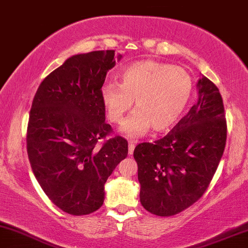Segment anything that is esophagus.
Wrapping results in <instances>:
<instances>
[{
    "label": "esophagus",
    "mask_w": 248,
    "mask_h": 248,
    "mask_svg": "<svg viewBox=\"0 0 248 248\" xmlns=\"http://www.w3.org/2000/svg\"><path fill=\"white\" fill-rule=\"evenodd\" d=\"M135 141H129V144H128V153H129V155H132L134 153V148H135Z\"/></svg>",
    "instance_id": "1"
}]
</instances>
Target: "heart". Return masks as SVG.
<instances>
[{
  "mask_svg": "<svg viewBox=\"0 0 248 248\" xmlns=\"http://www.w3.org/2000/svg\"><path fill=\"white\" fill-rule=\"evenodd\" d=\"M192 87L191 76L182 67L143 61L122 71L121 84H104L101 99L113 124L124 121L135 99L136 110L124 121L122 132L138 138L152 126L162 132L175 124L189 104Z\"/></svg>",
  "mask_w": 248,
  "mask_h": 248,
  "instance_id": "heart-1",
  "label": "heart"
}]
</instances>
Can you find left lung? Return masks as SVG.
<instances>
[{
  "label": "left lung",
  "instance_id": "obj_1",
  "mask_svg": "<svg viewBox=\"0 0 248 248\" xmlns=\"http://www.w3.org/2000/svg\"><path fill=\"white\" fill-rule=\"evenodd\" d=\"M197 87V104L171 132L134 149L141 204L160 217L177 215L204 195L226 144V119L218 87L206 77L199 79Z\"/></svg>",
  "mask_w": 248,
  "mask_h": 248
}]
</instances>
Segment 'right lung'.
Returning <instances> with one entry per match:
<instances>
[{
	"label": "right lung",
	"instance_id": "obj_1",
	"mask_svg": "<svg viewBox=\"0 0 248 248\" xmlns=\"http://www.w3.org/2000/svg\"><path fill=\"white\" fill-rule=\"evenodd\" d=\"M114 57V50L72 56L41 82L32 100L27 130L31 169L50 201L72 216L101 207L107 178L127 157V140L106 139L113 129L105 122L101 87Z\"/></svg>",
	"mask_w": 248,
	"mask_h": 248
}]
</instances>
